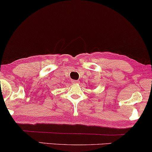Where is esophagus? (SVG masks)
<instances>
[{
    "instance_id": "34e87169",
    "label": "esophagus",
    "mask_w": 152,
    "mask_h": 152,
    "mask_svg": "<svg viewBox=\"0 0 152 152\" xmlns=\"http://www.w3.org/2000/svg\"><path fill=\"white\" fill-rule=\"evenodd\" d=\"M72 83L74 84H80V81L79 80H72Z\"/></svg>"
}]
</instances>
